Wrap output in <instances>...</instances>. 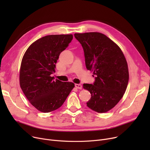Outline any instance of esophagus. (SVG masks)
<instances>
[{
	"mask_svg": "<svg viewBox=\"0 0 150 150\" xmlns=\"http://www.w3.org/2000/svg\"><path fill=\"white\" fill-rule=\"evenodd\" d=\"M75 86L76 88L79 89H81L82 88V86L80 84H75Z\"/></svg>",
	"mask_w": 150,
	"mask_h": 150,
	"instance_id": "obj_1",
	"label": "esophagus"
}]
</instances>
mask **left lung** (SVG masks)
Instances as JSON below:
<instances>
[{"label": "left lung", "mask_w": 150, "mask_h": 150, "mask_svg": "<svg viewBox=\"0 0 150 150\" xmlns=\"http://www.w3.org/2000/svg\"><path fill=\"white\" fill-rule=\"evenodd\" d=\"M74 36L83 47L86 69L95 75L92 84H83L91 93L87 106L98 113L106 112L119 103L127 89V60L120 47L103 34L89 32Z\"/></svg>", "instance_id": "1"}]
</instances>
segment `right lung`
Instances as JSON below:
<instances>
[{
    "label": "right lung",
    "instance_id": "obj_1",
    "mask_svg": "<svg viewBox=\"0 0 150 150\" xmlns=\"http://www.w3.org/2000/svg\"><path fill=\"white\" fill-rule=\"evenodd\" d=\"M72 35L44 36L31 44L23 55L19 74L21 88L35 108L50 112L60 108L74 88L72 82L54 80L55 64L69 46Z\"/></svg>",
    "mask_w": 150,
    "mask_h": 150
}]
</instances>
